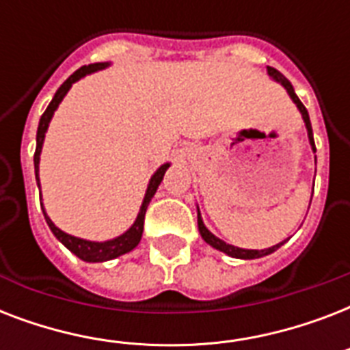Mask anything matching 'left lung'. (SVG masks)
I'll return each mask as SVG.
<instances>
[{"label": "left lung", "mask_w": 350, "mask_h": 350, "mask_svg": "<svg viewBox=\"0 0 350 350\" xmlns=\"http://www.w3.org/2000/svg\"><path fill=\"white\" fill-rule=\"evenodd\" d=\"M267 72H269V76H271L272 79H276L278 83H282L285 89H287L288 96H291V100L296 103V107L299 109V112H301V118H304L305 121V126H307V134H309V143L310 147H312V150L316 152V145H314V136H312V126H310V120H309V112H307V109H305V105L299 101V98L296 96V92H294L293 85H291V81H288L285 76H283L280 70H276L274 67H267ZM198 229H200V234H202V238L207 241L211 247H214V249L221 250V252H225V254L232 256V258H239V260H256V258H263V256L267 254H272L274 250H278L280 247H282L285 241H282V243L278 245H272V247H269V249H263V250H254V249H239V247H234V245H229L225 243L224 239L216 238L211 230L205 227V224H203L202 219V214H200V211H198Z\"/></svg>", "instance_id": "left-lung-1"}]
</instances>
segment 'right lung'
Returning <instances> with one entry per match:
<instances>
[{"label":"right lung","instance_id":"obj_1","mask_svg":"<svg viewBox=\"0 0 350 350\" xmlns=\"http://www.w3.org/2000/svg\"><path fill=\"white\" fill-rule=\"evenodd\" d=\"M109 67V63H92V65H85V67L78 68L76 72L70 76V78L65 81V83L57 89V92L54 94L52 101L49 103L46 107V111L43 112V116L40 120V125H38V134H36V152H34V169H36V181H38V187H40V154H41V147H43V139H45V132L49 129V123H51L52 116H54V111L57 109V105L62 103V100L65 98V94L68 92V89L72 87V83H76L78 79H81L83 76L87 74H92L96 70H101V68ZM170 167V163H165L161 165L154 176L150 178L148 181V187H147V192H145V198H143V203H142V208H139V213H137V218L136 221L132 224V227L126 232H123L121 236L114 239H109V241H89V239H81V238H76V236H70V234L63 232L62 229H57L56 225L52 224V219L46 216L45 208H43V214H45V219H46V225L51 227L52 234L56 236L59 241H62L65 247H67L70 252L78 256L79 260L83 261H89V263H98V261H107V260H114L118 256L125 254V252H131L137 243H139V239H142V234H143V224H145V213H147V207L152 196L156 194L158 191L159 183L163 180L165 172L167 169ZM40 200H41V192H40Z\"/></svg>","mask_w":350,"mask_h":350}]
</instances>
